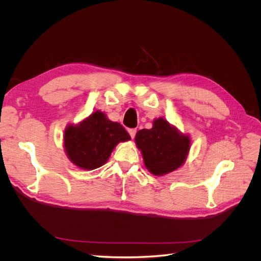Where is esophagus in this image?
Returning <instances> with one entry per match:
<instances>
[{
    "label": "esophagus",
    "mask_w": 261,
    "mask_h": 261,
    "mask_svg": "<svg viewBox=\"0 0 261 261\" xmlns=\"http://www.w3.org/2000/svg\"><path fill=\"white\" fill-rule=\"evenodd\" d=\"M129 134L131 136V139H134V136L136 134V130L135 129H129Z\"/></svg>",
    "instance_id": "34e87169"
}]
</instances>
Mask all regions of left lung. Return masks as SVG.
Segmentation results:
<instances>
[{
    "label": "left lung",
    "instance_id": "8db88e82",
    "mask_svg": "<svg viewBox=\"0 0 261 261\" xmlns=\"http://www.w3.org/2000/svg\"><path fill=\"white\" fill-rule=\"evenodd\" d=\"M135 144L141 150L145 166L154 175H164L180 168L189 149V135L159 117L151 129H142L135 135Z\"/></svg>",
    "mask_w": 261,
    "mask_h": 261
}]
</instances>
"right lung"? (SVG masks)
<instances>
[{
  "label": "right lung",
  "instance_id": "1",
  "mask_svg": "<svg viewBox=\"0 0 261 261\" xmlns=\"http://www.w3.org/2000/svg\"><path fill=\"white\" fill-rule=\"evenodd\" d=\"M131 138L119 122L97 110L77 125H68L63 136L65 153L74 165L93 170L107 163L113 149Z\"/></svg>",
  "mask_w": 261,
  "mask_h": 261
}]
</instances>
